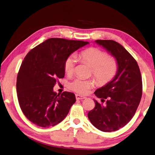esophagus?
<instances>
[{
    "mask_svg": "<svg viewBox=\"0 0 155 155\" xmlns=\"http://www.w3.org/2000/svg\"><path fill=\"white\" fill-rule=\"evenodd\" d=\"M76 99L77 100H83V99H85V97H83L81 95H79V94H76Z\"/></svg>",
    "mask_w": 155,
    "mask_h": 155,
    "instance_id": "obj_1",
    "label": "esophagus"
}]
</instances>
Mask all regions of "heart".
Returning a JSON list of instances; mask_svg holds the SVG:
<instances>
[{
  "label": "heart",
  "instance_id": "heart-1",
  "mask_svg": "<svg viewBox=\"0 0 155 155\" xmlns=\"http://www.w3.org/2000/svg\"><path fill=\"white\" fill-rule=\"evenodd\" d=\"M79 58L83 62L89 64L92 68V74L99 84L105 85L114 78L118 70V64L114 58L109 56L105 51L100 49L91 48L81 51ZM77 63V58L71 55L66 58L64 63L65 73L70 74L74 72ZM95 83L92 80H83L76 78L69 85L72 90L79 94H85L88 90L94 86Z\"/></svg>",
  "mask_w": 155,
  "mask_h": 155
}]
</instances>
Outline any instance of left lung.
I'll use <instances>...</instances> for the list:
<instances>
[{"label": "left lung", "mask_w": 155, "mask_h": 155, "mask_svg": "<svg viewBox=\"0 0 155 155\" xmlns=\"http://www.w3.org/2000/svg\"><path fill=\"white\" fill-rule=\"evenodd\" d=\"M116 58L118 70L114 78L94 92L101 103L88 112L93 126L103 132L121 128L134 117L142 96V78L136 60L121 44L112 40H97ZM105 104H104V102Z\"/></svg>", "instance_id": "obj_1"}]
</instances>
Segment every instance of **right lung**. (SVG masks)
<instances>
[{
  "mask_svg": "<svg viewBox=\"0 0 155 155\" xmlns=\"http://www.w3.org/2000/svg\"><path fill=\"white\" fill-rule=\"evenodd\" d=\"M87 41L51 38L29 51L22 62L16 81L17 97L25 116L36 126L59 124L76 101L74 93L57 94L53 87L65 76L64 63Z\"/></svg>",
  "mask_w": 155,
  "mask_h": 155,
  "instance_id": "right-lung-1",
  "label": "right lung"
}]
</instances>
